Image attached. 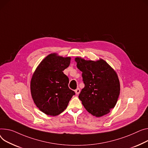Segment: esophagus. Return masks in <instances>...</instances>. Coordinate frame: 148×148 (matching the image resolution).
Segmentation results:
<instances>
[{
	"instance_id": "1",
	"label": "esophagus",
	"mask_w": 148,
	"mask_h": 148,
	"mask_svg": "<svg viewBox=\"0 0 148 148\" xmlns=\"http://www.w3.org/2000/svg\"><path fill=\"white\" fill-rule=\"evenodd\" d=\"M80 92V90L79 88H77V89L75 90V94H76L77 95H78V94H79Z\"/></svg>"
}]
</instances>
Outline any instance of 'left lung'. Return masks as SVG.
<instances>
[{
  "mask_svg": "<svg viewBox=\"0 0 148 148\" xmlns=\"http://www.w3.org/2000/svg\"><path fill=\"white\" fill-rule=\"evenodd\" d=\"M82 72L84 87L78 97L85 109L96 117L110 113L117 102L120 84L115 71L105 60H86L75 58Z\"/></svg>",
  "mask_w": 148,
  "mask_h": 148,
  "instance_id": "obj_1",
  "label": "left lung"
}]
</instances>
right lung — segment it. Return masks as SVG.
<instances>
[{
    "mask_svg": "<svg viewBox=\"0 0 148 148\" xmlns=\"http://www.w3.org/2000/svg\"><path fill=\"white\" fill-rule=\"evenodd\" d=\"M70 61L71 57L51 53L38 64L32 75V97L36 106L46 115L62 113L75 95L68 87V77L63 73Z\"/></svg>",
    "mask_w": 148,
    "mask_h": 148,
    "instance_id": "add662e5",
    "label": "right lung"
}]
</instances>
